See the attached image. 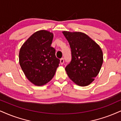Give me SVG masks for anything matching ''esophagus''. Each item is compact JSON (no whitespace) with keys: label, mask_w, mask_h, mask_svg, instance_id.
Masks as SVG:
<instances>
[{"label":"esophagus","mask_w":121,"mask_h":121,"mask_svg":"<svg viewBox=\"0 0 121 121\" xmlns=\"http://www.w3.org/2000/svg\"><path fill=\"white\" fill-rule=\"evenodd\" d=\"M60 63L61 65H62L64 63V59L63 58H61L60 59Z\"/></svg>","instance_id":"obj_1"}]
</instances>
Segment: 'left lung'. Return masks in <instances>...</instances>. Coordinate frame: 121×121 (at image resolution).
I'll list each match as a JSON object with an SVG mask.
<instances>
[{
	"label": "left lung",
	"mask_w": 121,
	"mask_h": 121,
	"mask_svg": "<svg viewBox=\"0 0 121 121\" xmlns=\"http://www.w3.org/2000/svg\"><path fill=\"white\" fill-rule=\"evenodd\" d=\"M71 49L72 59L65 67L68 77L80 86L90 84L99 73L103 62L100 47L85 34L63 31Z\"/></svg>",
	"instance_id": "left-lung-1"
}]
</instances>
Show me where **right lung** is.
Returning a JSON list of instances; mask_svg holds the SVG:
<instances>
[{
	"label": "right lung",
	"mask_w": 121,
	"mask_h": 121,
	"mask_svg": "<svg viewBox=\"0 0 121 121\" xmlns=\"http://www.w3.org/2000/svg\"><path fill=\"white\" fill-rule=\"evenodd\" d=\"M53 34L40 30L32 34L22 45L19 62L22 71L31 82L43 86L53 78L60 60L51 47Z\"/></svg>",
	"instance_id": "add662e5"
}]
</instances>
